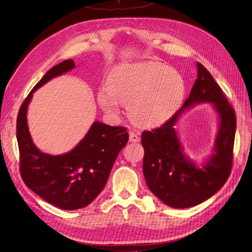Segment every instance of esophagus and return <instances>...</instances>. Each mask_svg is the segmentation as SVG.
I'll use <instances>...</instances> for the list:
<instances>
[{
  "instance_id": "1",
  "label": "esophagus",
  "mask_w": 252,
  "mask_h": 252,
  "mask_svg": "<svg viewBox=\"0 0 252 252\" xmlns=\"http://www.w3.org/2000/svg\"><path fill=\"white\" fill-rule=\"evenodd\" d=\"M129 139H130V141H132V142H138V141L140 140L138 134H137V133H135L134 131H131V132H130Z\"/></svg>"
}]
</instances>
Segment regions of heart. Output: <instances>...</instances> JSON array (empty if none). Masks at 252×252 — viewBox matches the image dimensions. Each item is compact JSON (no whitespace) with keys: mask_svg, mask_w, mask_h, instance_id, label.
I'll return each instance as SVG.
<instances>
[{"mask_svg":"<svg viewBox=\"0 0 252 252\" xmlns=\"http://www.w3.org/2000/svg\"><path fill=\"white\" fill-rule=\"evenodd\" d=\"M108 92L97 99L107 113H119V103L135 123L155 127L168 121L181 106L186 94L185 79L167 65L150 61L117 67L109 77Z\"/></svg>","mask_w":252,"mask_h":252,"instance_id":"obj_1","label":"heart"}]
</instances>
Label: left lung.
Here are the masks:
<instances>
[{"instance_id": "8db88e82", "label": "left lung", "mask_w": 252, "mask_h": 252, "mask_svg": "<svg viewBox=\"0 0 252 252\" xmlns=\"http://www.w3.org/2000/svg\"><path fill=\"white\" fill-rule=\"evenodd\" d=\"M197 70V79L182 109L161 126L141 134L146 184L159 200L176 209L190 208L213 196L227 182L233 165L235 111L212 74L200 63ZM196 102H213L221 122L215 154L202 168L183 156L173 129L182 110Z\"/></svg>"}]
</instances>
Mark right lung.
Wrapping results in <instances>:
<instances>
[{
	"label": "right lung",
	"mask_w": 252,
	"mask_h": 252,
	"mask_svg": "<svg viewBox=\"0 0 252 252\" xmlns=\"http://www.w3.org/2000/svg\"><path fill=\"white\" fill-rule=\"evenodd\" d=\"M73 67V60H66L44 74L22 102L16 124L23 182L39 197L66 211L84 208L100 193L117 156L129 138L126 127L95 121L85 137L68 154L51 156L36 149L27 127L28 103L37 88Z\"/></svg>",
	"instance_id": "obj_1"
}]
</instances>
